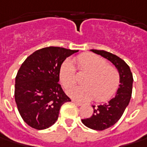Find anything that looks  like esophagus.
<instances>
[{"instance_id":"34e87169","label":"esophagus","mask_w":147,"mask_h":147,"mask_svg":"<svg viewBox=\"0 0 147 147\" xmlns=\"http://www.w3.org/2000/svg\"><path fill=\"white\" fill-rule=\"evenodd\" d=\"M71 101L73 102L75 105H78V106H81L82 105H83L82 103H80V102H78V101H76V100H75V99H72Z\"/></svg>"}]
</instances>
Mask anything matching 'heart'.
<instances>
[{
    "instance_id": "b5f03b06",
    "label": "heart",
    "mask_w": 147,
    "mask_h": 147,
    "mask_svg": "<svg viewBox=\"0 0 147 147\" xmlns=\"http://www.w3.org/2000/svg\"><path fill=\"white\" fill-rule=\"evenodd\" d=\"M75 62L80 71L86 72L82 80L83 86H74L76 84V70L72 61L66 60L59 71L61 83L67 94L77 100L86 101L93 99L97 102L105 101L115 94L118 90L120 76L118 71L101 57L93 53L79 55Z\"/></svg>"
}]
</instances>
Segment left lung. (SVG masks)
Returning <instances> with one entry per match:
<instances>
[{
  "label": "left lung",
  "instance_id": "obj_1",
  "mask_svg": "<svg viewBox=\"0 0 147 147\" xmlns=\"http://www.w3.org/2000/svg\"><path fill=\"white\" fill-rule=\"evenodd\" d=\"M90 51L111 61L117 68L120 76L119 88L115 96L104 105H92V116L82 119L83 124L87 127L102 131L115 124L123 114L131 99L133 77L130 67L118 56L104 50L91 49Z\"/></svg>",
  "mask_w": 147,
  "mask_h": 147
}]
</instances>
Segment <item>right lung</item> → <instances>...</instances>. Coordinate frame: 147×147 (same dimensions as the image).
I'll use <instances>...</instances> for the list:
<instances>
[{"label": "right lung", "instance_id": "1", "mask_svg": "<svg viewBox=\"0 0 147 147\" xmlns=\"http://www.w3.org/2000/svg\"><path fill=\"white\" fill-rule=\"evenodd\" d=\"M78 50L48 47L29 56L16 77L15 99L24 121L33 128H48L58 118L61 106L71 101L62 90L59 71L65 59Z\"/></svg>", "mask_w": 147, "mask_h": 147}]
</instances>
